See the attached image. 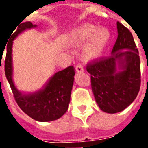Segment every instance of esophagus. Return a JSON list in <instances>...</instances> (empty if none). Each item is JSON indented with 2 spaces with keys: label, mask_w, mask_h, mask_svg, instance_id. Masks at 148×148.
I'll return each mask as SVG.
<instances>
[{
  "label": "esophagus",
  "mask_w": 148,
  "mask_h": 148,
  "mask_svg": "<svg viewBox=\"0 0 148 148\" xmlns=\"http://www.w3.org/2000/svg\"><path fill=\"white\" fill-rule=\"evenodd\" d=\"M85 71V69H84V66L82 64H77L76 66V71H77V73H81V72H83V71Z\"/></svg>",
  "instance_id": "34e87169"
}]
</instances>
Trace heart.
Returning <instances> with one entry per match:
<instances>
[{"mask_svg":"<svg viewBox=\"0 0 148 148\" xmlns=\"http://www.w3.org/2000/svg\"><path fill=\"white\" fill-rule=\"evenodd\" d=\"M74 38L77 45H83L88 41L83 50V55L87 60H94L102 54L109 39V33L107 29H97L96 26L86 23L75 29Z\"/></svg>","mask_w":148,"mask_h":148,"instance_id":"b5f03b06","label":"heart"}]
</instances>
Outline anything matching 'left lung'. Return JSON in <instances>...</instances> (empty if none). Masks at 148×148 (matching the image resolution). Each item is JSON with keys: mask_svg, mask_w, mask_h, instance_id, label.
Here are the masks:
<instances>
[{"mask_svg": "<svg viewBox=\"0 0 148 148\" xmlns=\"http://www.w3.org/2000/svg\"><path fill=\"white\" fill-rule=\"evenodd\" d=\"M118 38L110 56L87 63L91 86L99 108L106 113L120 112L132 103L140 88V60L130 29L117 23ZM121 71H116V66Z\"/></svg>", "mask_w": 148, "mask_h": 148, "instance_id": "1", "label": "left lung"}]
</instances>
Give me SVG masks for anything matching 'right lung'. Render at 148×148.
Returning a JSON list of instances; mask_svg holds the SVG:
<instances>
[{"instance_id": "1", "label": "right lung", "mask_w": 148, "mask_h": 148, "mask_svg": "<svg viewBox=\"0 0 148 148\" xmlns=\"http://www.w3.org/2000/svg\"><path fill=\"white\" fill-rule=\"evenodd\" d=\"M35 27L36 26L30 22H26L18 25V27H16V30L15 28L16 31L12 32L7 45L4 72L15 100L24 113L36 121H54L61 118L68 109L75 74L74 66H69L63 71L57 72L50 79L44 89L29 95H23L19 92L15 87L12 77V40L23 30Z\"/></svg>"}]
</instances>
